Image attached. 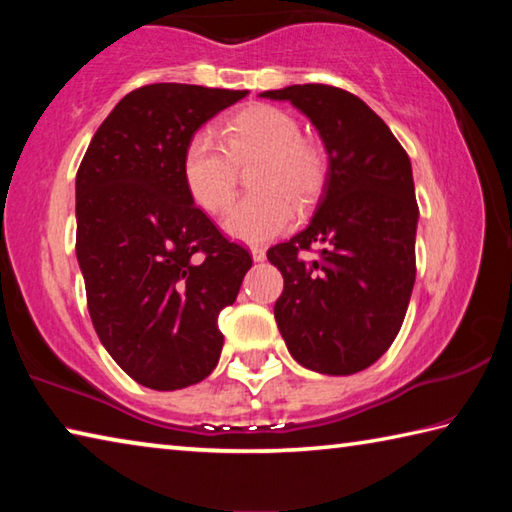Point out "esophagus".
Listing matches in <instances>:
<instances>
[{
	"instance_id": "34e87169",
	"label": "esophagus",
	"mask_w": 512,
	"mask_h": 512,
	"mask_svg": "<svg viewBox=\"0 0 512 512\" xmlns=\"http://www.w3.org/2000/svg\"><path fill=\"white\" fill-rule=\"evenodd\" d=\"M250 255H253L255 262H264L266 259V250L262 246H250Z\"/></svg>"
}]
</instances>
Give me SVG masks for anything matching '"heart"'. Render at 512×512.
I'll use <instances>...</instances> for the list:
<instances>
[{
	"label": "heart",
	"instance_id": "obj_1",
	"mask_svg": "<svg viewBox=\"0 0 512 512\" xmlns=\"http://www.w3.org/2000/svg\"><path fill=\"white\" fill-rule=\"evenodd\" d=\"M250 187L223 216V230L241 241L282 235L325 183V158L302 137L300 121L275 106H248L225 119L221 142L210 131H196L183 153V180L189 196L205 212L219 214L237 192V167L255 162Z\"/></svg>",
	"mask_w": 512,
	"mask_h": 512
}]
</instances>
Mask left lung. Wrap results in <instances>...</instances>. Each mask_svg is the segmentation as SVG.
<instances>
[{"instance_id":"obj_1","label":"left lung","mask_w":512,"mask_h":512,"mask_svg":"<svg viewBox=\"0 0 512 512\" xmlns=\"http://www.w3.org/2000/svg\"><path fill=\"white\" fill-rule=\"evenodd\" d=\"M262 97L311 119L329 167L305 230L268 248L284 291L275 320L291 357L323 375L375 363L404 323L415 282L418 203L411 160L384 119L334 85H289ZM320 245L307 263L302 249Z\"/></svg>"}]
</instances>
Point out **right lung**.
Wrapping results in <instances>:
<instances>
[{"label":"right lung","instance_id":"right-lung-1","mask_svg":"<svg viewBox=\"0 0 512 512\" xmlns=\"http://www.w3.org/2000/svg\"><path fill=\"white\" fill-rule=\"evenodd\" d=\"M246 94L137 88L99 126L76 173V257L92 325L117 366L153 391L198 384L216 368L219 314L253 266L183 180L189 137Z\"/></svg>","mask_w":512,"mask_h":512}]
</instances>
